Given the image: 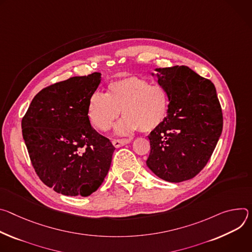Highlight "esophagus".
I'll list each match as a JSON object with an SVG mask.
<instances>
[{"label":"esophagus","mask_w":252,"mask_h":252,"mask_svg":"<svg viewBox=\"0 0 252 252\" xmlns=\"http://www.w3.org/2000/svg\"><path fill=\"white\" fill-rule=\"evenodd\" d=\"M131 142L130 139H115V140L112 141V144L114 145V147L119 148L121 146H124L126 144H129Z\"/></svg>","instance_id":"34e87169"}]
</instances>
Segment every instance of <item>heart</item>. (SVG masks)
<instances>
[{
	"label": "heart",
	"instance_id": "heart-1",
	"mask_svg": "<svg viewBox=\"0 0 252 252\" xmlns=\"http://www.w3.org/2000/svg\"><path fill=\"white\" fill-rule=\"evenodd\" d=\"M170 98L159 84L130 76L109 84L107 94L94 92L88 101V118L100 131L109 130L121 111L124 118L115 126L117 135H129L140 129L151 132L168 115Z\"/></svg>",
	"mask_w": 252,
	"mask_h": 252
}]
</instances>
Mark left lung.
<instances>
[{"instance_id":"1","label":"left lung","mask_w":252,"mask_h":252,"mask_svg":"<svg viewBox=\"0 0 252 252\" xmlns=\"http://www.w3.org/2000/svg\"><path fill=\"white\" fill-rule=\"evenodd\" d=\"M159 85L169 94L168 115L148 138V168L178 183L197 175L208 162L222 132L221 107L213 83L187 66L155 68Z\"/></svg>"}]
</instances>
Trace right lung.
I'll list each match as a JSON object with an SVG mask.
<instances>
[{"instance_id": "obj_1", "label": "right lung", "mask_w": 252, "mask_h": 252, "mask_svg": "<svg viewBox=\"0 0 252 252\" xmlns=\"http://www.w3.org/2000/svg\"><path fill=\"white\" fill-rule=\"evenodd\" d=\"M102 74L76 76L40 91L22 119L36 173L54 191L87 197L104 181L115 150L88 118V101Z\"/></svg>"}]
</instances>
